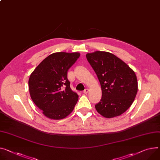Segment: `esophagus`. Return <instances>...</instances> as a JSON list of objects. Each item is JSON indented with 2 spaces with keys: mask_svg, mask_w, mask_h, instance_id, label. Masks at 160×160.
<instances>
[{
  "mask_svg": "<svg viewBox=\"0 0 160 160\" xmlns=\"http://www.w3.org/2000/svg\"><path fill=\"white\" fill-rule=\"evenodd\" d=\"M88 91H89V90H88V88H86V89L83 91V93H84V94H87V93H88Z\"/></svg>",
  "mask_w": 160,
  "mask_h": 160,
  "instance_id": "34e87169",
  "label": "esophagus"
}]
</instances>
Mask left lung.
<instances>
[{
	"label": "left lung",
	"mask_w": 160,
	"mask_h": 160,
	"mask_svg": "<svg viewBox=\"0 0 160 160\" xmlns=\"http://www.w3.org/2000/svg\"><path fill=\"white\" fill-rule=\"evenodd\" d=\"M86 56L101 86L102 98L95 105L97 112L108 118L124 113L137 93L138 82L134 72L110 52L96 51Z\"/></svg>",
	"instance_id": "1"
}]
</instances>
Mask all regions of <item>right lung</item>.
I'll return each instance as SVG.
<instances>
[{
    "mask_svg": "<svg viewBox=\"0 0 160 160\" xmlns=\"http://www.w3.org/2000/svg\"><path fill=\"white\" fill-rule=\"evenodd\" d=\"M79 56L78 52L53 53L44 59L31 74V97L47 117L62 119L74 108L79 96L70 87L67 71Z\"/></svg>",
    "mask_w": 160,
    "mask_h": 160,
    "instance_id": "add662e5",
    "label": "right lung"
}]
</instances>
